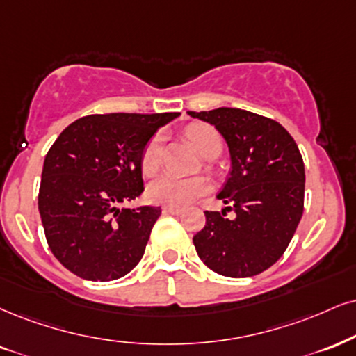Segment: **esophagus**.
I'll return each mask as SVG.
<instances>
[{
    "mask_svg": "<svg viewBox=\"0 0 356 356\" xmlns=\"http://www.w3.org/2000/svg\"><path fill=\"white\" fill-rule=\"evenodd\" d=\"M163 213L165 214H181L183 208H177V206H165Z\"/></svg>",
    "mask_w": 356,
    "mask_h": 356,
    "instance_id": "esophagus-1",
    "label": "esophagus"
}]
</instances>
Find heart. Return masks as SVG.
I'll return each instance as SVG.
<instances>
[{
	"label": "heart",
	"mask_w": 356,
	"mask_h": 356,
	"mask_svg": "<svg viewBox=\"0 0 356 356\" xmlns=\"http://www.w3.org/2000/svg\"><path fill=\"white\" fill-rule=\"evenodd\" d=\"M188 137L195 143L200 153L206 158H214L221 153L222 140L219 137L218 130L211 125H191L186 130ZM161 165V137L155 135L150 142L145 145L140 166L143 175L152 177L156 173ZM209 191V183L204 178H178L173 175H163V177L153 179L148 185L147 196L152 203L166 204V206H186L198 200L200 196Z\"/></svg>",
	"instance_id": "obj_1"
}]
</instances>
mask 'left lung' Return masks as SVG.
I'll return each mask as SVG.
<instances>
[{"instance_id": "8db88e82", "label": "left lung", "mask_w": 356, "mask_h": 356, "mask_svg": "<svg viewBox=\"0 0 356 356\" xmlns=\"http://www.w3.org/2000/svg\"><path fill=\"white\" fill-rule=\"evenodd\" d=\"M226 140L231 173L218 200L221 213L204 211L193 238L209 269L226 277H252L279 261L304 213L305 168L296 140L279 122L241 108L188 112ZM226 211H234L232 220Z\"/></svg>"}]
</instances>
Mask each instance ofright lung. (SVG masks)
Segmentation results:
<instances>
[{
	"label": "right lung",
	"mask_w": 356,
	"mask_h": 356,
	"mask_svg": "<svg viewBox=\"0 0 356 356\" xmlns=\"http://www.w3.org/2000/svg\"><path fill=\"white\" fill-rule=\"evenodd\" d=\"M179 115L95 113L72 122L44 158L39 214L57 261L86 280L124 277L143 257L160 208L127 203L143 193L140 158Z\"/></svg>",
	"instance_id": "add662e5"
}]
</instances>
